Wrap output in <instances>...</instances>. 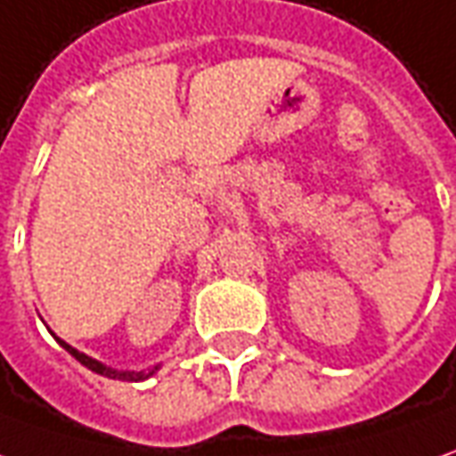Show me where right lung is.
<instances>
[{
    "label": "right lung",
    "instance_id": "1",
    "mask_svg": "<svg viewBox=\"0 0 456 456\" xmlns=\"http://www.w3.org/2000/svg\"><path fill=\"white\" fill-rule=\"evenodd\" d=\"M59 345L64 346V349H67V352H69V354H72L77 362H82L86 370L97 371V374H104V377H110V379H134V382H137V379H147V377H151V374L157 371V367H154V370H150V371H117V370H110V367L99 364L97 359L86 357V354H82V352H77L74 346H69L67 342H61V339H59Z\"/></svg>",
    "mask_w": 456,
    "mask_h": 456
}]
</instances>
